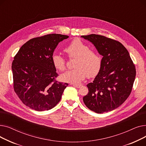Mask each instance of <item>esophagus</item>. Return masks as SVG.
Segmentation results:
<instances>
[{
	"mask_svg": "<svg viewBox=\"0 0 146 146\" xmlns=\"http://www.w3.org/2000/svg\"><path fill=\"white\" fill-rule=\"evenodd\" d=\"M72 85L75 88H79L82 86V85H79V84H72Z\"/></svg>",
	"mask_w": 146,
	"mask_h": 146,
	"instance_id": "esophagus-1",
	"label": "esophagus"
}]
</instances>
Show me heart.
Returning a JSON list of instances; mask_svg holds the SVG:
<instances>
[{
    "instance_id": "b5f03b06",
    "label": "heart",
    "mask_w": 146,
    "mask_h": 146,
    "mask_svg": "<svg viewBox=\"0 0 146 146\" xmlns=\"http://www.w3.org/2000/svg\"><path fill=\"white\" fill-rule=\"evenodd\" d=\"M68 56L76 58L74 63L75 67L72 70L61 74L60 79L63 82L70 83H78L87 77L89 78L96 76L100 71L102 59L99 54L90 50L89 45L80 40H74L64 49ZM54 66L60 71L66 68L65 59L57 54L52 56Z\"/></svg>"
}]
</instances>
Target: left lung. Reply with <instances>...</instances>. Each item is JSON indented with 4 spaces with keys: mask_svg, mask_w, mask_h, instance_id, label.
I'll return each mask as SVG.
<instances>
[{
    "mask_svg": "<svg viewBox=\"0 0 146 146\" xmlns=\"http://www.w3.org/2000/svg\"><path fill=\"white\" fill-rule=\"evenodd\" d=\"M82 38L90 41L102 56L100 71L92 83L84 104L98 113L108 112L123 104L131 94L136 71L129 54L121 42L106 36L90 34Z\"/></svg>",
    "mask_w": 146,
    "mask_h": 146,
    "instance_id": "8db88e82",
    "label": "left lung"
}]
</instances>
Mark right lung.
I'll use <instances>...</instances> for the list:
<instances>
[{"instance_id":"obj_1","label":"right lung","mask_w":146,"mask_h":146,"mask_svg":"<svg viewBox=\"0 0 146 146\" xmlns=\"http://www.w3.org/2000/svg\"><path fill=\"white\" fill-rule=\"evenodd\" d=\"M68 38L52 34L33 38L15 56L12 64L14 90L30 108L47 111L60 101L68 84L56 81L58 74L52 56L58 43Z\"/></svg>"}]
</instances>
